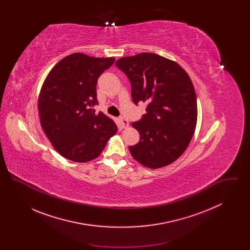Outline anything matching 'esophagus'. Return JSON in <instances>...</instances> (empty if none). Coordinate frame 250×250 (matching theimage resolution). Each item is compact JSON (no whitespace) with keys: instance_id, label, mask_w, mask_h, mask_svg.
I'll list each match as a JSON object with an SVG mask.
<instances>
[{"instance_id":"obj_1","label":"esophagus","mask_w":250,"mask_h":250,"mask_svg":"<svg viewBox=\"0 0 250 250\" xmlns=\"http://www.w3.org/2000/svg\"><path fill=\"white\" fill-rule=\"evenodd\" d=\"M120 122H121V124H122L123 128H127V127L129 126V123H128V121L125 119V118L121 117V118H120Z\"/></svg>"}]
</instances>
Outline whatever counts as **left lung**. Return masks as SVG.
<instances>
[{"label": "left lung", "mask_w": 250, "mask_h": 250, "mask_svg": "<svg viewBox=\"0 0 250 250\" xmlns=\"http://www.w3.org/2000/svg\"><path fill=\"white\" fill-rule=\"evenodd\" d=\"M115 63L130 81L133 102L148 104L143 119L132 123L141 139L129 146L131 155L149 168L171 164L188 148L197 125V97L188 74L176 62L148 52Z\"/></svg>", "instance_id": "8db88e82"}]
</instances>
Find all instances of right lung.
<instances>
[{"label": "right lung", "mask_w": 250, "mask_h": 250, "mask_svg": "<svg viewBox=\"0 0 250 250\" xmlns=\"http://www.w3.org/2000/svg\"><path fill=\"white\" fill-rule=\"evenodd\" d=\"M114 61L73 53L58 62L44 81L37 104L40 124L54 149L66 159L94 160L117 132L113 120L93 108L98 103L97 80Z\"/></svg>", "instance_id": "add662e5"}]
</instances>
